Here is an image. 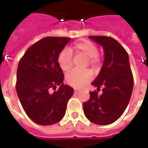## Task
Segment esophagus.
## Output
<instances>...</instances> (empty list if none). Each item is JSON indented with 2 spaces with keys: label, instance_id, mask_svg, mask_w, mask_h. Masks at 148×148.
Masks as SVG:
<instances>
[{
  "label": "esophagus",
  "instance_id": "34e87169",
  "mask_svg": "<svg viewBox=\"0 0 148 148\" xmlns=\"http://www.w3.org/2000/svg\"><path fill=\"white\" fill-rule=\"evenodd\" d=\"M74 92H75V93L78 94V93H79V92H80V90H78V89H75V90H74Z\"/></svg>",
  "mask_w": 148,
  "mask_h": 148
}]
</instances>
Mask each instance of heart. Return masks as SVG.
<instances>
[{
  "label": "heart",
  "instance_id": "b5f03b06",
  "mask_svg": "<svg viewBox=\"0 0 148 148\" xmlns=\"http://www.w3.org/2000/svg\"><path fill=\"white\" fill-rule=\"evenodd\" d=\"M71 49L75 54L87 58V64L92 67L96 68L100 64L101 57L98 54L97 47L90 40L84 39L78 40L74 44ZM58 63L63 71H70L73 66V55L71 52L67 49H63L58 56ZM91 78L92 73L90 70H74L66 75V82L69 85L79 88L87 84Z\"/></svg>",
  "mask_w": 148,
  "mask_h": 148
}]
</instances>
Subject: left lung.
Here are the masks:
<instances>
[{
  "mask_svg": "<svg viewBox=\"0 0 148 148\" xmlns=\"http://www.w3.org/2000/svg\"><path fill=\"white\" fill-rule=\"evenodd\" d=\"M102 46L104 59L97 78L92 83L97 91L90 92V99L83 104L84 113L91 122L107 125L116 121L125 112L130 101L133 87V77L129 56L116 40L107 36H90Z\"/></svg>",
  "mask_w": 148,
  "mask_h": 148,
  "instance_id": "left-lung-1",
  "label": "left lung"
}]
</instances>
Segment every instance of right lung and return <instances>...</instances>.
Instances as JSON below:
<instances>
[{"mask_svg":"<svg viewBox=\"0 0 148 148\" xmlns=\"http://www.w3.org/2000/svg\"><path fill=\"white\" fill-rule=\"evenodd\" d=\"M70 38L46 37L27 50L18 64L16 91L29 118L40 125H52L63 119L73 88L64 85L58 63ZM60 86L50 92L51 88Z\"/></svg>","mask_w":148,"mask_h":148,"instance_id":"add662e5","label":"right lung"}]
</instances>
